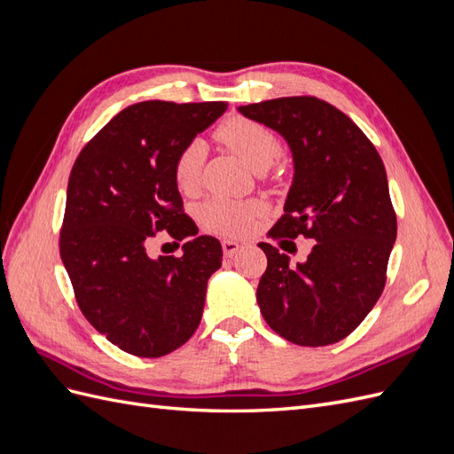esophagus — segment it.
I'll return each mask as SVG.
<instances>
[{"label":"esophagus","instance_id":"esophagus-1","mask_svg":"<svg viewBox=\"0 0 454 454\" xmlns=\"http://www.w3.org/2000/svg\"><path fill=\"white\" fill-rule=\"evenodd\" d=\"M222 246H223L225 257H232V255H235V254L240 250V244L235 242V240H223Z\"/></svg>","mask_w":454,"mask_h":454}]
</instances>
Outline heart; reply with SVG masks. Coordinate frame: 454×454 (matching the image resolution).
Segmentation results:
<instances>
[{
  "mask_svg": "<svg viewBox=\"0 0 454 454\" xmlns=\"http://www.w3.org/2000/svg\"><path fill=\"white\" fill-rule=\"evenodd\" d=\"M217 140L239 155L255 172H265L282 153L278 136L265 125L246 117H231L215 130ZM204 144L189 142L174 160V180L182 193H193L200 184ZM265 206L259 200L212 199L202 206V219L208 229L229 237L246 235Z\"/></svg>",
  "mask_w": 454,
  "mask_h": 454,
  "instance_id": "heart-1",
  "label": "heart"
}]
</instances>
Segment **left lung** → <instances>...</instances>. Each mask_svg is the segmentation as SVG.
Listing matches in <instances>:
<instances>
[{
  "mask_svg": "<svg viewBox=\"0 0 454 454\" xmlns=\"http://www.w3.org/2000/svg\"><path fill=\"white\" fill-rule=\"evenodd\" d=\"M239 112L278 132L292 151L286 214L270 235L316 240L295 267L274 246L259 244L267 255L257 286L261 314L294 345H333L362 324L387 282L397 225L382 159L345 114L314 96Z\"/></svg>",
  "mask_w": 454,
  "mask_h": 454,
  "instance_id": "1",
  "label": "left lung"
}]
</instances>
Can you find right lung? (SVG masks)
Listing matches in <instances>:
<instances>
[{"label": "right lung", "mask_w": 454, "mask_h": 454, "mask_svg": "<svg viewBox=\"0 0 454 454\" xmlns=\"http://www.w3.org/2000/svg\"><path fill=\"white\" fill-rule=\"evenodd\" d=\"M225 102L129 106L81 151L67 182L62 263L96 332L140 358L180 348L200 324L222 244L182 212L177 153L225 114ZM159 230L192 240L182 258H149Z\"/></svg>", "instance_id": "obj_1"}]
</instances>
